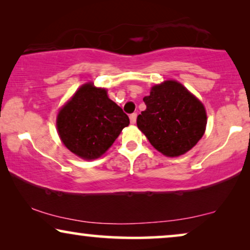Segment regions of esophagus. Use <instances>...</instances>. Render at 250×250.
Listing matches in <instances>:
<instances>
[{
	"mask_svg": "<svg viewBox=\"0 0 250 250\" xmlns=\"http://www.w3.org/2000/svg\"><path fill=\"white\" fill-rule=\"evenodd\" d=\"M129 121H131V124H135V122H136V114L129 115Z\"/></svg>",
	"mask_w": 250,
	"mask_h": 250,
	"instance_id": "esophagus-1",
	"label": "esophagus"
}]
</instances>
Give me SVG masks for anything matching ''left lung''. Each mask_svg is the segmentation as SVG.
Here are the masks:
<instances>
[{
    "label": "left lung",
    "mask_w": 250,
    "mask_h": 250,
    "mask_svg": "<svg viewBox=\"0 0 250 250\" xmlns=\"http://www.w3.org/2000/svg\"><path fill=\"white\" fill-rule=\"evenodd\" d=\"M136 124L151 146L174 158L190 151L206 131L207 112L196 95L175 80L153 85Z\"/></svg>",
    "instance_id": "left-lung-1"
}]
</instances>
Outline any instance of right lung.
I'll return each instance as SVG.
<instances>
[{
  "mask_svg": "<svg viewBox=\"0 0 250 250\" xmlns=\"http://www.w3.org/2000/svg\"><path fill=\"white\" fill-rule=\"evenodd\" d=\"M128 124V116L109 99L107 88L93 82L78 87L57 115L61 142L84 160L100 158Z\"/></svg>",
  "mask_w": 250,
  "mask_h": 250,
  "instance_id": "add662e5",
  "label": "right lung"
}]
</instances>
